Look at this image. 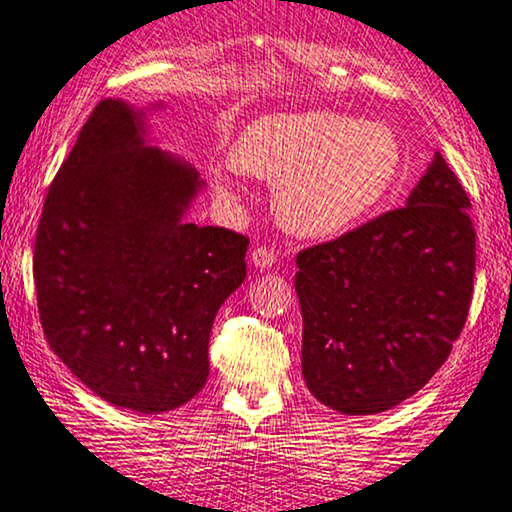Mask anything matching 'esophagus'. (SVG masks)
Returning <instances> with one entry per match:
<instances>
[{"mask_svg": "<svg viewBox=\"0 0 512 512\" xmlns=\"http://www.w3.org/2000/svg\"><path fill=\"white\" fill-rule=\"evenodd\" d=\"M250 260H252V264H255L257 269H269L271 264L276 262V250L274 248H267V245H260V248L252 250Z\"/></svg>", "mask_w": 512, "mask_h": 512, "instance_id": "esophagus-1", "label": "esophagus"}]
</instances>
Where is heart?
Returning <instances> with one entry per match:
<instances>
[{"instance_id":"obj_1","label":"heart","mask_w":512,"mask_h":512,"mask_svg":"<svg viewBox=\"0 0 512 512\" xmlns=\"http://www.w3.org/2000/svg\"><path fill=\"white\" fill-rule=\"evenodd\" d=\"M231 160L276 184L274 208L288 231L335 238L371 215L397 184L404 151L383 122L328 111L278 113L252 122ZM217 189L231 191L226 179Z\"/></svg>"}]
</instances>
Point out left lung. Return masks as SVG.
<instances>
[{"instance_id": "obj_1", "label": "left lung", "mask_w": 512, "mask_h": 512, "mask_svg": "<svg viewBox=\"0 0 512 512\" xmlns=\"http://www.w3.org/2000/svg\"><path fill=\"white\" fill-rule=\"evenodd\" d=\"M470 198L442 155L404 208L297 255L302 375L345 416L383 413L435 375L472 300Z\"/></svg>"}]
</instances>
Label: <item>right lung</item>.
Here are the masks:
<instances>
[{
  "mask_svg": "<svg viewBox=\"0 0 512 512\" xmlns=\"http://www.w3.org/2000/svg\"><path fill=\"white\" fill-rule=\"evenodd\" d=\"M144 111L106 99L51 181L35 238L54 354L120 409L163 413L210 375L215 314L245 281L248 238L186 222L203 179L146 144Z\"/></svg>",
  "mask_w": 512,
  "mask_h": 512,
  "instance_id": "add662e5",
  "label": "right lung"
}]
</instances>
